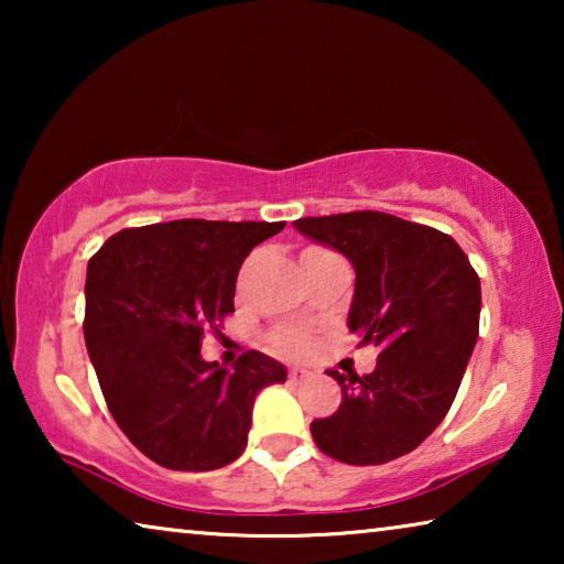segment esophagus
I'll return each instance as SVG.
<instances>
[{
	"label": "esophagus",
	"instance_id": "obj_1",
	"mask_svg": "<svg viewBox=\"0 0 564 564\" xmlns=\"http://www.w3.org/2000/svg\"><path fill=\"white\" fill-rule=\"evenodd\" d=\"M289 378L293 380V383H301V380L311 378V370H308V368H301V366H293V368L289 370Z\"/></svg>",
	"mask_w": 564,
	"mask_h": 564
}]
</instances>
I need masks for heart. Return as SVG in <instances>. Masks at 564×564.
Returning <instances> with one entry per match:
<instances>
[{"label":"heart","mask_w":564,"mask_h":564,"mask_svg":"<svg viewBox=\"0 0 564 564\" xmlns=\"http://www.w3.org/2000/svg\"><path fill=\"white\" fill-rule=\"evenodd\" d=\"M273 348H279L281 352H303L311 348V338L303 336V333L285 330L273 338Z\"/></svg>","instance_id":"heart-1"}]
</instances>
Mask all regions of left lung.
I'll return each instance as SVG.
<instances>
[{"label":"left lung","instance_id":"8db88e82","mask_svg":"<svg viewBox=\"0 0 564 564\" xmlns=\"http://www.w3.org/2000/svg\"><path fill=\"white\" fill-rule=\"evenodd\" d=\"M356 269L348 328L378 348L368 376L338 373L343 400L311 423L318 451L383 465L425 441L451 410L480 330V279L453 236L383 212L293 221Z\"/></svg>","mask_w":564,"mask_h":564}]
</instances>
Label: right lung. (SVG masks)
I'll list each match as a JSON object with an SVG mask.
<instances>
[{
	"instance_id": "1",
	"label": "right lung",
	"mask_w": 564,
	"mask_h": 564,
	"mask_svg": "<svg viewBox=\"0 0 564 564\" xmlns=\"http://www.w3.org/2000/svg\"><path fill=\"white\" fill-rule=\"evenodd\" d=\"M285 221H181L123 228L87 265L84 340L121 433L169 470L234 463L259 390L285 368L246 350L234 370L202 358L206 330L234 313L238 271Z\"/></svg>"
}]
</instances>
